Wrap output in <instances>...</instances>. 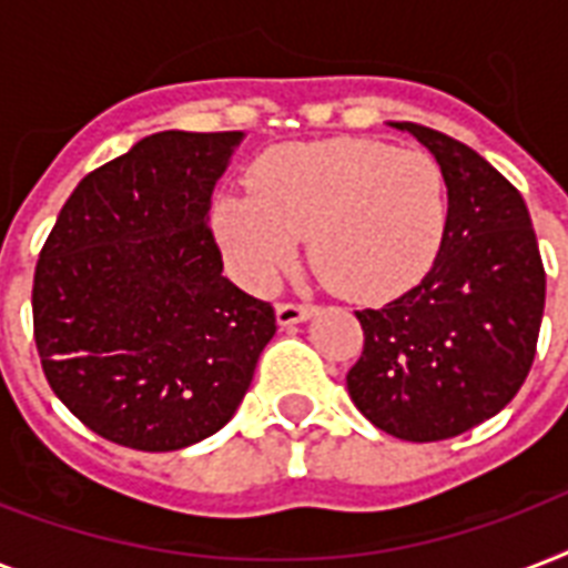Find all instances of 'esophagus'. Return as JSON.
<instances>
[{"label":"esophagus","mask_w":568,"mask_h":568,"mask_svg":"<svg viewBox=\"0 0 568 568\" xmlns=\"http://www.w3.org/2000/svg\"><path fill=\"white\" fill-rule=\"evenodd\" d=\"M312 312H315L312 303H294V301L276 303V321H280L283 327H288V324H301V321L310 318Z\"/></svg>","instance_id":"34e87169"}]
</instances>
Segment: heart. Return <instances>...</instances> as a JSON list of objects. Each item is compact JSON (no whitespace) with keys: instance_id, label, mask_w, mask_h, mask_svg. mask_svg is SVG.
Listing matches in <instances>:
<instances>
[{"instance_id":"heart-1","label":"heart","mask_w":568,"mask_h":568,"mask_svg":"<svg viewBox=\"0 0 568 568\" xmlns=\"http://www.w3.org/2000/svg\"><path fill=\"white\" fill-rule=\"evenodd\" d=\"M253 194L223 196L214 226L232 271L265 288L310 235L312 265L342 297L388 301L439 253L448 185L422 150L336 138L276 146L250 173Z\"/></svg>"}]
</instances>
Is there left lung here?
Wrapping results in <instances>:
<instances>
[{
  "mask_svg": "<svg viewBox=\"0 0 568 568\" xmlns=\"http://www.w3.org/2000/svg\"><path fill=\"white\" fill-rule=\"evenodd\" d=\"M448 185V226L422 283L356 312L363 356L347 372L356 409L388 436L439 442L510 404L537 354L546 267L521 194L463 141L395 123Z\"/></svg>",
  "mask_w": 568,
  "mask_h": 568,
  "instance_id": "8db88e82",
  "label": "left lung"
}]
</instances>
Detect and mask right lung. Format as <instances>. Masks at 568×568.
I'll return each instance as SVG.
<instances>
[{
  "label": "right lung",
  "mask_w": 568,
  "mask_h": 568,
  "mask_svg": "<svg viewBox=\"0 0 568 568\" xmlns=\"http://www.w3.org/2000/svg\"><path fill=\"white\" fill-rule=\"evenodd\" d=\"M241 132H155L84 176L40 250L34 345L61 404L102 439L180 450L230 422L274 306L223 276L209 226Z\"/></svg>",
  "instance_id": "add662e5"
}]
</instances>
